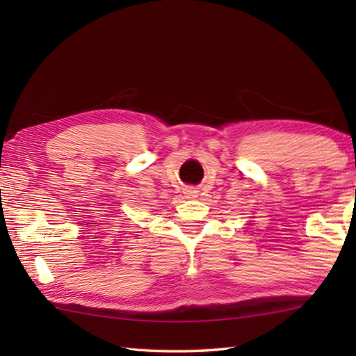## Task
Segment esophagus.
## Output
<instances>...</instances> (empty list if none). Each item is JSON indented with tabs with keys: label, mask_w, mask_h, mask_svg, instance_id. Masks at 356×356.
<instances>
[{
	"label": "esophagus",
	"mask_w": 356,
	"mask_h": 356,
	"mask_svg": "<svg viewBox=\"0 0 356 356\" xmlns=\"http://www.w3.org/2000/svg\"><path fill=\"white\" fill-rule=\"evenodd\" d=\"M184 195L185 197H188V200H195V197H197V191L195 188H185Z\"/></svg>",
	"instance_id": "esophagus-1"
}]
</instances>
